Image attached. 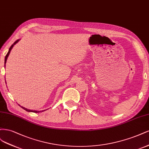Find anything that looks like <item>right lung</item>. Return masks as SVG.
<instances>
[{
  "instance_id": "1",
  "label": "right lung",
  "mask_w": 149,
  "mask_h": 149,
  "mask_svg": "<svg viewBox=\"0 0 149 149\" xmlns=\"http://www.w3.org/2000/svg\"><path fill=\"white\" fill-rule=\"evenodd\" d=\"M19 41V40H17L16 41H15L14 42V43L13 44L10 46V48H9V50H8V52H7V55L6 56V57H5V66H6V61H7V57H8V55H9V54H10V51H11V49H12V47H13V46L15 45L16 43L18 42ZM19 106H20V105H19ZM23 109H24L25 110H26V111H28V112H33V113H38V112H41V111H35V110H30V109H26V108H24V107H21ZM44 111H45V110H44Z\"/></svg>"
}]
</instances>
